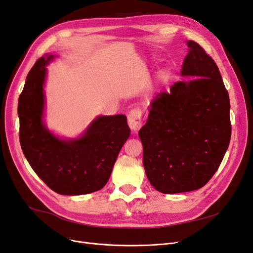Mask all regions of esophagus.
I'll return each mask as SVG.
<instances>
[{
	"mask_svg": "<svg viewBox=\"0 0 253 253\" xmlns=\"http://www.w3.org/2000/svg\"><path fill=\"white\" fill-rule=\"evenodd\" d=\"M127 124L133 132L139 131L141 126H142L141 111L140 110H133L129 112L127 115Z\"/></svg>",
	"mask_w": 253,
	"mask_h": 253,
	"instance_id": "34e87169",
	"label": "esophagus"
}]
</instances>
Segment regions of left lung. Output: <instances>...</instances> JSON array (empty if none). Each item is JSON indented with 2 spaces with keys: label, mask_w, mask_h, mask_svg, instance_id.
Returning a JSON list of instances; mask_svg holds the SVG:
<instances>
[{
  "label": "left lung",
  "mask_w": 253,
  "mask_h": 253,
  "mask_svg": "<svg viewBox=\"0 0 253 253\" xmlns=\"http://www.w3.org/2000/svg\"><path fill=\"white\" fill-rule=\"evenodd\" d=\"M187 45L182 81L156 96L138 133L145 174L165 194L204 187L231 137L230 100L218 67L200 44L190 40Z\"/></svg>",
  "instance_id": "1"
}]
</instances>
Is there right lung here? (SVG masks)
I'll return each instance as SVG.
<instances>
[{
    "instance_id": "obj_1",
    "label": "right lung",
    "mask_w": 253,
    "mask_h": 253,
    "mask_svg": "<svg viewBox=\"0 0 253 253\" xmlns=\"http://www.w3.org/2000/svg\"><path fill=\"white\" fill-rule=\"evenodd\" d=\"M40 58L29 71L19 97L20 143L36 174L58 194L82 195L108 182L122 145L129 137L125 115L98 116L79 138L62 139L43 122L46 65Z\"/></svg>"
}]
</instances>
